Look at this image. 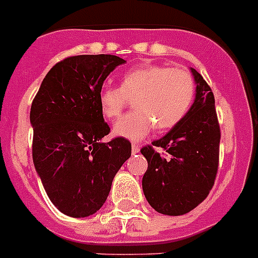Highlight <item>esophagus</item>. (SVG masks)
<instances>
[{
	"label": "esophagus",
	"instance_id": "1",
	"mask_svg": "<svg viewBox=\"0 0 258 258\" xmlns=\"http://www.w3.org/2000/svg\"><path fill=\"white\" fill-rule=\"evenodd\" d=\"M139 151H140V146H139V144L134 143L133 144V154H138Z\"/></svg>",
	"mask_w": 258,
	"mask_h": 258
}]
</instances>
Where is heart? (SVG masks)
Instances as JSON below:
<instances>
[{
    "label": "heart",
    "mask_w": 258,
    "mask_h": 258,
    "mask_svg": "<svg viewBox=\"0 0 258 258\" xmlns=\"http://www.w3.org/2000/svg\"><path fill=\"white\" fill-rule=\"evenodd\" d=\"M194 96L195 82L187 70L150 64L124 73L120 87L102 86L98 103L104 118L115 119L133 99L135 110L115 123L114 135L138 142L155 125L164 131L179 124L189 111Z\"/></svg>",
    "instance_id": "1"
}]
</instances>
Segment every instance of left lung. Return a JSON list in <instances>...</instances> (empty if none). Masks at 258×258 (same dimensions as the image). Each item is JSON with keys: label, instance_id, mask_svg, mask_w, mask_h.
<instances>
[{"label": "left lung", "instance_id": "left-lung-1", "mask_svg": "<svg viewBox=\"0 0 258 258\" xmlns=\"http://www.w3.org/2000/svg\"><path fill=\"white\" fill-rule=\"evenodd\" d=\"M195 100L187 115L152 146L140 150L148 168L142 180L148 204L162 215L180 216L190 212L208 196L219 167L220 127L215 96L202 75L190 68Z\"/></svg>", "mask_w": 258, "mask_h": 258}]
</instances>
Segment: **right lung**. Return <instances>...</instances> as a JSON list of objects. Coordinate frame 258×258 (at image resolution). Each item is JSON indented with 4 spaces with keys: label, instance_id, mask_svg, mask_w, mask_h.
I'll list each match as a JSON object with an SVG mask.
<instances>
[{
    "label": "right lung",
    "instance_id": "add662e5",
    "mask_svg": "<svg viewBox=\"0 0 258 258\" xmlns=\"http://www.w3.org/2000/svg\"><path fill=\"white\" fill-rule=\"evenodd\" d=\"M116 55H75L46 74L30 110L33 162L56 208L70 217L91 216L107 200L111 184L131 156L124 138L103 142L110 127L98 94Z\"/></svg>",
    "mask_w": 258,
    "mask_h": 258
}]
</instances>
